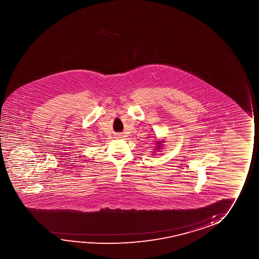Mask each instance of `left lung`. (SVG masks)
Instances as JSON below:
<instances>
[{
	"instance_id": "8db88e82",
	"label": "left lung",
	"mask_w": 259,
	"mask_h": 259,
	"mask_svg": "<svg viewBox=\"0 0 259 259\" xmlns=\"http://www.w3.org/2000/svg\"><path fill=\"white\" fill-rule=\"evenodd\" d=\"M163 141H157L156 142V149H161V148H162V143H163Z\"/></svg>"
}]
</instances>
